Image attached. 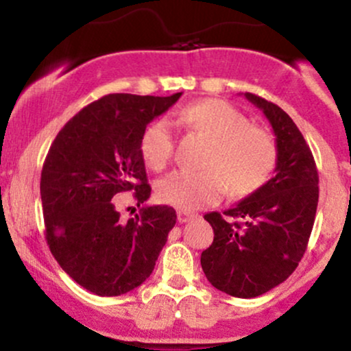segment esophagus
<instances>
[{
	"label": "esophagus",
	"instance_id": "esophagus-1",
	"mask_svg": "<svg viewBox=\"0 0 351 351\" xmlns=\"http://www.w3.org/2000/svg\"><path fill=\"white\" fill-rule=\"evenodd\" d=\"M176 216H178L180 223H188V221H191L193 217H196L195 213H188V211H178L176 213Z\"/></svg>",
	"mask_w": 351,
	"mask_h": 351
}]
</instances>
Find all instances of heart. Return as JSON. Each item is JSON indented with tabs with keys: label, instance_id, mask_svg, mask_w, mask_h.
<instances>
[{
	"label": "heart",
	"instance_id": "1",
	"mask_svg": "<svg viewBox=\"0 0 351 351\" xmlns=\"http://www.w3.org/2000/svg\"><path fill=\"white\" fill-rule=\"evenodd\" d=\"M181 120L191 130L211 140L204 170H180L158 183L162 203L191 211L223 198L229 193L237 198L256 193L271 178L277 162V145L265 127L249 123L239 108L219 99L191 104L181 110ZM175 134L168 120L158 119L145 128L140 153L145 165L162 171L175 155Z\"/></svg>",
	"mask_w": 351,
	"mask_h": 351
}]
</instances>
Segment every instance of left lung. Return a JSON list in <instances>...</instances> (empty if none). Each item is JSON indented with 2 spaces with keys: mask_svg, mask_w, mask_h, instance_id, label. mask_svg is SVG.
<instances>
[{
  "mask_svg": "<svg viewBox=\"0 0 351 351\" xmlns=\"http://www.w3.org/2000/svg\"><path fill=\"white\" fill-rule=\"evenodd\" d=\"M276 134V176L224 213H208L215 239L201 254L204 276L239 299L263 295L295 271L307 249L318 203V171L293 120L276 104L244 94Z\"/></svg>",
  "mask_w": 351,
  "mask_h": 351,
  "instance_id": "8db88e82",
  "label": "left lung"
}]
</instances>
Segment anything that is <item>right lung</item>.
Returning <instances> with one entry per match:
<instances>
[{"label":"right lung","mask_w":351,"mask_h":351,"mask_svg":"<svg viewBox=\"0 0 351 351\" xmlns=\"http://www.w3.org/2000/svg\"><path fill=\"white\" fill-rule=\"evenodd\" d=\"M181 97L108 94L84 107L52 142L41 171L46 241L64 272L100 297L134 291L150 277L176 223L170 206H143L123 221L117 196L150 198L140 140Z\"/></svg>","instance_id":"1"}]
</instances>
